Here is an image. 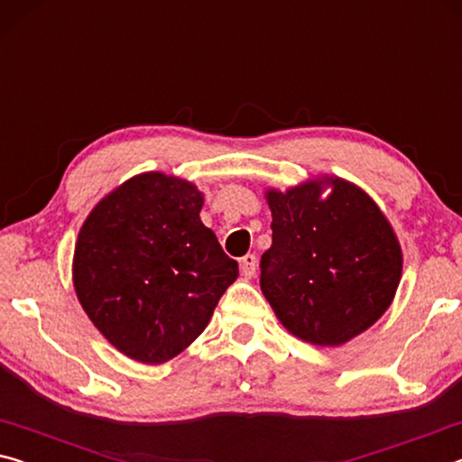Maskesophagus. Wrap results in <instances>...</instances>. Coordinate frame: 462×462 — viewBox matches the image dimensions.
<instances>
[{
  "label": "esophagus",
  "instance_id": "1",
  "mask_svg": "<svg viewBox=\"0 0 462 462\" xmlns=\"http://www.w3.org/2000/svg\"><path fill=\"white\" fill-rule=\"evenodd\" d=\"M256 264H259V261H256L254 254H245L240 259V271L242 275H245L246 279H253L254 273H256Z\"/></svg>",
  "mask_w": 462,
  "mask_h": 462
}]
</instances>
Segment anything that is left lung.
<instances>
[{
    "instance_id": "1",
    "label": "left lung",
    "mask_w": 462,
    "mask_h": 462,
    "mask_svg": "<svg viewBox=\"0 0 462 462\" xmlns=\"http://www.w3.org/2000/svg\"><path fill=\"white\" fill-rule=\"evenodd\" d=\"M271 189L273 245L261 289L297 338L340 346L385 314L402 277V248L369 195L342 179Z\"/></svg>"
}]
</instances>
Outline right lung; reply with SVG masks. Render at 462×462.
<instances>
[{"instance_id": "right-lung-1", "label": "right lung", "mask_w": 462, "mask_h": 462, "mask_svg": "<svg viewBox=\"0 0 462 462\" xmlns=\"http://www.w3.org/2000/svg\"><path fill=\"white\" fill-rule=\"evenodd\" d=\"M198 187L144 173L101 199L75 246L83 310L134 361L159 365L206 330L238 263L199 220Z\"/></svg>"}]
</instances>
